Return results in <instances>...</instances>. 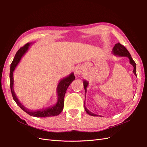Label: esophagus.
I'll list each match as a JSON object with an SVG mask.
<instances>
[{
  "label": "esophagus",
  "mask_w": 147,
  "mask_h": 147,
  "mask_svg": "<svg viewBox=\"0 0 147 147\" xmlns=\"http://www.w3.org/2000/svg\"><path fill=\"white\" fill-rule=\"evenodd\" d=\"M75 74H76L77 75H78V76L79 75H81V74H82L81 71L80 70H78V69H77L76 70H75Z\"/></svg>",
  "instance_id": "1"
}]
</instances>
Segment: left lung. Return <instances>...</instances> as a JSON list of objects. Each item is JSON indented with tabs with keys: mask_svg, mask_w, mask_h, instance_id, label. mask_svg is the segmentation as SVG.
<instances>
[{
	"mask_svg": "<svg viewBox=\"0 0 147 147\" xmlns=\"http://www.w3.org/2000/svg\"><path fill=\"white\" fill-rule=\"evenodd\" d=\"M112 53L113 55H115V56H125V57H127L129 59V63L130 64L133 66V67H134V70H133V73L134 74V75L137 77V74H136V64L134 62V61L132 59V57L130 55L129 52L127 51V49L124 47L123 45H122L121 44H120L119 43H118L117 44H115L113 50H112ZM88 82L86 81L85 80L83 81V86H84V90H85V92H86L87 91V87L88 86ZM84 105H85V100H84ZM84 110L86 112V113L90 115H91V116H94V117H98L99 115H96L94 113H93L92 112H91L90 110L88 109H86V107L84 105ZM100 117V116H99Z\"/></svg>",
	"mask_w": 147,
	"mask_h": 147,
	"instance_id": "1",
	"label": "left lung"
}]
</instances>
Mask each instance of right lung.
Wrapping results in <instances>:
<instances>
[{"label":"right lung","instance_id":"add662e5","mask_svg":"<svg viewBox=\"0 0 147 147\" xmlns=\"http://www.w3.org/2000/svg\"><path fill=\"white\" fill-rule=\"evenodd\" d=\"M34 43H28L27 44L20 48L18 51L15 56L14 59H13L12 63L10 65V85L11 92L12 94L13 98L16 102L17 105L20 107L25 112L29 114L30 116L35 117H53L57 116L59 115L62 111L63 110L64 107V96L67 90L74 80L75 77L74 76V73H71L68 76H67L63 78H62L59 82L56 88V92L57 95V100L56 103L53 106L48 107L43 109L41 110H30L20 103V100L17 98V96L14 91L13 89V84H14V79H13V72L15 69L20 63V62L26 53L29 50V47Z\"/></svg>","mask_w":147,"mask_h":147}]
</instances>
